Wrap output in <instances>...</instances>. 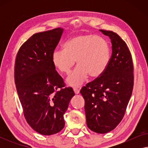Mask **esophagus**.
Returning <instances> with one entry per match:
<instances>
[{"label": "esophagus", "instance_id": "obj_1", "mask_svg": "<svg viewBox=\"0 0 148 148\" xmlns=\"http://www.w3.org/2000/svg\"><path fill=\"white\" fill-rule=\"evenodd\" d=\"M73 91H74L75 94H78L79 93V89L77 88H74Z\"/></svg>", "mask_w": 148, "mask_h": 148}]
</instances>
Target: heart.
I'll return each instance as SVG.
<instances>
[{
  "label": "heart",
  "mask_w": 148,
  "mask_h": 148,
  "mask_svg": "<svg viewBox=\"0 0 148 148\" xmlns=\"http://www.w3.org/2000/svg\"><path fill=\"white\" fill-rule=\"evenodd\" d=\"M110 59L109 44L104 38L92 34H81L69 38L63 44V50H55L52 62L56 69L69 74L77 61L78 66L68 77L69 86H79L88 78L102 75Z\"/></svg>",
  "instance_id": "b5f03b06"
}]
</instances>
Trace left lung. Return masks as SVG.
<instances>
[{
    "label": "left lung",
    "mask_w": 148,
    "mask_h": 148,
    "mask_svg": "<svg viewBox=\"0 0 148 148\" xmlns=\"http://www.w3.org/2000/svg\"><path fill=\"white\" fill-rule=\"evenodd\" d=\"M110 38L112 56L101 76L83 87L88 128L98 133L113 130L124 116L133 88V64L127 44L118 34L100 29Z\"/></svg>",
    "instance_id": "8db88e82"
}]
</instances>
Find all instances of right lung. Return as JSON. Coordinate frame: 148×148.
<instances>
[{
  "mask_svg": "<svg viewBox=\"0 0 148 148\" xmlns=\"http://www.w3.org/2000/svg\"><path fill=\"white\" fill-rule=\"evenodd\" d=\"M63 30L58 27L34 34L15 59V82L24 116L34 130L44 135L64 128V114L75 96L71 88H64L52 62Z\"/></svg>",
  "mask_w": 148,
  "mask_h": 148,
  "instance_id": "right-lung-1",
  "label": "right lung"
}]
</instances>
